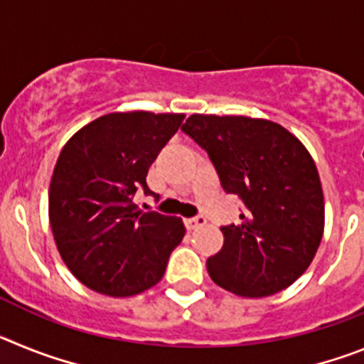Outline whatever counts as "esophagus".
<instances>
[{
    "instance_id": "1",
    "label": "esophagus",
    "mask_w": 364,
    "mask_h": 364,
    "mask_svg": "<svg viewBox=\"0 0 364 364\" xmlns=\"http://www.w3.org/2000/svg\"><path fill=\"white\" fill-rule=\"evenodd\" d=\"M184 224H186V228H188V230H195V228H198V226H204V224H205V218H204V217H191V218H186Z\"/></svg>"
}]
</instances>
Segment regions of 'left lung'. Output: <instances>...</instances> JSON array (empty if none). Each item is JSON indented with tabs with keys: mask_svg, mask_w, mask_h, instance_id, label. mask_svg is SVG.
Returning <instances> with one entry per match:
<instances>
[{
	"mask_svg": "<svg viewBox=\"0 0 364 364\" xmlns=\"http://www.w3.org/2000/svg\"><path fill=\"white\" fill-rule=\"evenodd\" d=\"M182 131L208 151L222 188L246 205L208 273L239 297H268L311 264L324 233V197L310 151L264 118L191 114Z\"/></svg>",
	"mask_w": 364,
	"mask_h": 364,
	"instance_id": "1",
	"label": "left lung"
}]
</instances>
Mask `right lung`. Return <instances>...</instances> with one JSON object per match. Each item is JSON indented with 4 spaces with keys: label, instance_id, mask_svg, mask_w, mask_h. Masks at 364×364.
Returning a JSON list of instances; mask_svg holds the SVG:
<instances>
[{
    "label": "right lung",
    "instance_id": "add662e5",
    "mask_svg": "<svg viewBox=\"0 0 364 364\" xmlns=\"http://www.w3.org/2000/svg\"><path fill=\"white\" fill-rule=\"evenodd\" d=\"M186 114L109 112L67 140L49 188V222L74 277L109 297L142 294L164 277L186 235L180 217L140 211L134 193Z\"/></svg>",
    "mask_w": 364,
    "mask_h": 364
}]
</instances>
